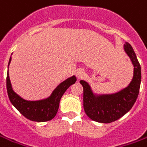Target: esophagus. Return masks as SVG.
Returning <instances> with one entry per match:
<instances>
[{
    "mask_svg": "<svg viewBox=\"0 0 147 147\" xmlns=\"http://www.w3.org/2000/svg\"><path fill=\"white\" fill-rule=\"evenodd\" d=\"M76 77L78 79H80L84 76V71L83 69H78L76 71Z\"/></svg>",
    "mask_w": 147,
    "mask_h": 147,
    "instance_id": "34e87169",
    "label": "esophagus"
}]
</instances>
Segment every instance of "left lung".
I'll list each match as a JSON object with an SVG mask.
<instances>
[{
	"mask_svg": "<svg viewBox=\"0 0 147 147\" xmlns=\"http://www.w3.org/2000/svg\"><path fill=\"white\" fill-rule=\"evenodd\" d=\"M124 51L134 66L133 79L126 88L112 94H97L88 82L80 81L84 88V112L92 121L100 123L115 121L132 109L138 98L142 79L141 66L131 45L125 42Z\"/></svg>",
	"mask_w": 147,
	"mask_h": 147,
	"instance_id": "1",
	"label": "left lung"
}]
</instances>
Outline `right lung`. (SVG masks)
Returning a JSON list of instances; mask_svg holds the SVG:
<instances>
[{"instance_id": "1", "label": "right lung", "mask_w": 147, "mask_h": 147, "mask_svg": "<svg viewBox=\"0 0 147 147\" xmlns=\"http://www.w3.org/2000/svg\"><path fill=\"white\" fill-rule=\"evenodd\" d=\"M10 62L11 57L9 58L8 64L6 87L8 96L12 105L25 117L33 121L43 122L53 119L56 115L59 109L61 97L63 96L66 90L71 84L76 83V77L75 76H72L60 83L47 98L39 100H27L21 97L13 89L9 76V66L10 64Z\"/></svg>"}]
</instances>
